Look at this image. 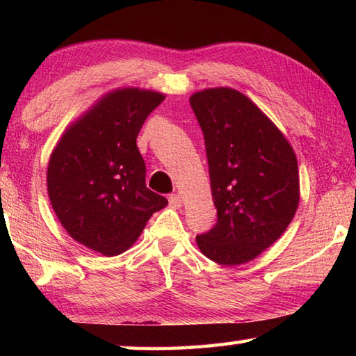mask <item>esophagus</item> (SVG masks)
Instances as JSON below:
<instances>
[{
    "mask_svg": "<svg viewBox=\"0 0 356 356\" xmlns=\"http://www.w3.org/2000/svg\"><path fill=\"white\" fill-rule=\"evenodd\" d=\"M168 201H170V207H172V209L182 207V196H180L179 193H174V195H170V197H168Z\"/></svg>",
    "mask_w": 356,
    "mask_h": 356,
    "instance_id": "34e87169",
    "label": "esophagus"
}]
</instances>
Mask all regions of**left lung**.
<instances>
[{"instance_id":"obj_1","label":"left lung","mask_w":356,"mask_h":356,"mask_svg":"<svg viewBox=\"0 0 356 356\" xmlns=\"http://www.w3.org/2000/svg\"><path fill=\"white\" fill-rule=\"evenodd\" d=\"M190 105L204 134L218 216L196 237L197 246L216 264L250 262L282 236L297 212V156L272 120L236 89H204Z\"/></svg>"}]
</instances>
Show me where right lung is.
I'll return each instance as SVG.
<instances>
[{
    "mask_svg": "<svg viewBox=\"0 0 356 356\" xmlns=\"http://www.w3.org/2000/svg\"><path fill=\"white\" fill-rule=\"evenodd\" d=\"M165 95L124 88L104 95L64 131L47 170L48 197L72 238L118 256L168 200L146 186L136 138Z\"/></svg>",
    "mask_w": 356,
    "mask_h": 356,
    "instance_id": "1",
    "label": "right lung"
}]
</instances>
